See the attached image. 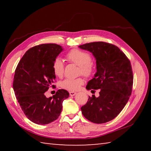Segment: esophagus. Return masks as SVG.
Returning <instances> with one entry per match:
<instances>
[{"mask_svg":"<svg viewBox=\"0 0 151 151\" xmlns=\"http://www.w3.org/2000/svg\"><path fill=\"white\" fill-rule=\"evenodd\" d=\"M69 94H70V96H75V94H76V92H74V91H70L69 92Z\"/></svg>","mask_w":151,"mask_h":151,"instance_id":"1","label":"esophagus"}]
</instances>
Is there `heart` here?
Instances as JSON below:
<instances>
[{"mask_svg": "<svg viewBox=\"0 0 151 151\" xmlns=\"http://www.w3.org/2000/svg\"><path fill=\"white\" fill-rule=\"evenodd\" d=\"M66 59L69 62L78 65L80 68L79 73L86 77H90L93 75L94 65L92 62V57L89 53L79 49H73L66 55ZM52 70L58 77H62L65 71V64L60 58H56L52 63ZM84 84L83 78H66L61 82L60 86L66 90L75 91L80 88Z\"/></svg>", "mask_w": 151, "mask_h": 151, "instance_id": "heart-1", "label": "heart"}]
</instances>
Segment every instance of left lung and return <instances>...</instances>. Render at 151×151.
<instances>
[{
    "instance_id": "1",
    "label": "left lung",
    "mask_w": 151,
    "mask_h": 151,
    "mask_svg": "<svg viewBox=\"0 0 151 151\" xmlns=\"http://www.w3.org/2000/svg\"><path fill=\"white\" fill-rule=\"evenodd\" d=\"M93 53L96 73L88 81L87 90L100 89L99 97L88 96L81 107L83 116L96 124L114 119L126 105L133 85L131 62L116 46L104 42L86 43L78 47Z\"/></svg>"
}]
</instances>
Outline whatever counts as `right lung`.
Instances as JSON below:
<instances>
[{
	"instance_id": "add662e5",
	"label": "right lung",
	"mask_w": 151,
	"mask_h": 151,
	"mask_svg": "<svg viewBox=\"0 0 151 151\" xmlns=\"http://www.w3.org/2000/svg\"><path fill=\"white\" fill-rule=\"evenodd\" d=\"M57 44H42L28 50L15 70L13 89L22 111L30 121L47 124L57 120L68 92L59 89L52 97L45 93L55 82L53 61L63 51Z\"/></svg>"
}]
</instances>
